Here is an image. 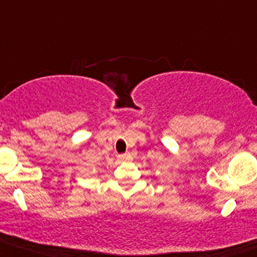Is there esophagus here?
<instances>
[{
	"instance_id": "1",
	"label": "esophagus",
	"mask_w": 257,
	"mask_h": 257,
	"mask_svg": "<svg viewBox=\"0 0 257 257\" xmlns=\"http://www.w3.org/2000/svg\"><path fill=\"white\" fill-rule=\"evenodd\" d=\"M118 160L120 162H130V161L132 160V156L131 154H122V155H119L118 156Z\"/></svg>"
}]
</instances>
